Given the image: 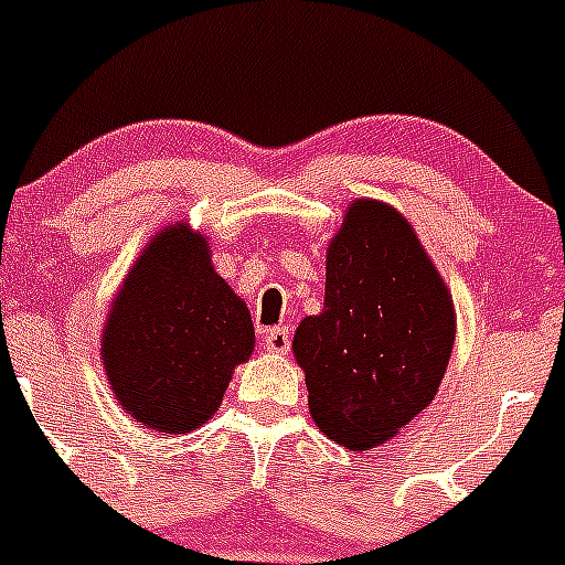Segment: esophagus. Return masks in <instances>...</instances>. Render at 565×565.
I'll list each match as a JSON object with an SVG mask.
<instances>
[{"instance_id":"esophagus-1","label":"esophagus","mask_w":565,"mask_h":565,"mask_svg":"<svg viewBox=\"0 0 565 565\" xmlns=\"http://www.w3.org/2000/svg\"><path fill=\"white\" fill-rule=\"evenodd\" d=\"M289 344H292V339H289L287 328L265 330V350L267 352H276V355H287Z\"/></svg>"}]
</instances>
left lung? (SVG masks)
I'll list each match as a JSON object with an SVG mask.
<instances>
[{
    "instance_id": "obj_1",
    "label": "left lung",
    "mask_w": 565,
    "mask_h": 565,
    "mask_svg": "<svg viewBox=\"0 0 565 565\" xmlns=\"http://www.w3.org/2000/svg\"><path fill=\"white\" fill-rule=\"evenodd\" d=\"M457 339V309L413 224L380 199L347 204L324 250V309L292 352L309 413L350 451L393 440L437 396Z\"/></svg>"
}]
</instances>
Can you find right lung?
<instances>
[{
    "mask_svg": "<svg viewBox=\"0 0 565 565\" xmlns=\"http://www.w3.org/2000/svg\"><path fill=\"white\" fill-rule=\"evenodd\" d=\"M254 341L246 300L215 270L207 235L174 221L125 273L100 333V363L130 420L185 435L218 413Z\"/></svg>",
    "mask_w": 565,
    "mask_h": 565,
    "instance_id": "obj_1",
    "label": "right lung"
}]
</instances>
